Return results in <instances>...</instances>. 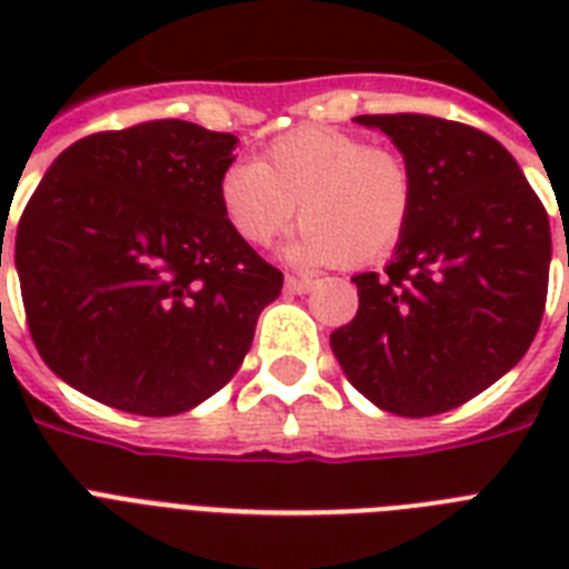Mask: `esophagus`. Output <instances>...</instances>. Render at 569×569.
I'll use <instances>...</instances> for the list:
<instances>
[{"mask_svg": "<svg viewBox=\"0 0 569 569\" xmlns=\"http://www.w3.org/2000/svg\"><path fill=\"white\" fill-rule=\"evenodd\" d=\"M286 289L295 295H303L310 292L312 289V280H307V277H295V274H286Z\"/></svg>", "mask_w": 569, "mask_h": 569, "instance_id": "1", "label": "esophagus"}]
</instances>
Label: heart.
<instances>
[{
	"label": "heart",
	"mask_w": 569,
	"mask_h": 569,
	"mask_svg": "<svg viewBox=\"0 0 569 569\" xmlns=\"http://www.w3.org/2000/svg\"><path fill=\"white\" fill-rule=\"evenodd\" d=\"M416 182L398 150L333 127L274 138L257 162H232L218 203L248 244H268L298 218L289 259L301 266L360 268L396 248L413 212Z\"/></svg>",
	"instance_id": "obj_1"
}]
</instances>
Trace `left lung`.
Wrapping results in <instances>:
<instances>
[{
	"label": "left lung",
	"mask_w": 569,
	"mask_h": 569,
	"mask_svg": "<svg viewBox=\"0 0 569 569\" xmlns=\"http://www.w3.org/2000/svg\"><path fill=\"white\" fill-rule=\"evenodd\" d=\"M357 123L396 141L416 194L392 262L355 277L360 307L330 348L380 410L446 413L529 351L547 307L549 214L481 129L413 111Z\"/></svg>",
	"instance_id": "8db88e82"
}]
</instances>
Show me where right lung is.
<instances>
[{
	"label": "right lung",
	"mask_w": 569,
	"mask_h": 569,
	"mask_svg": "<svg viewBox=\"0 0 569 569\" xmlns=\"http://www.w3.org/2000/svg\"><path fill=\"white\" fill-rule=\"evenodd\" d=\"M232 147L186 120L93 132L29 197L13 241L26 321L73 389L173 416L236 375L283 274L221 212Z\"/></svg>",
	"instance_id": "obj_1"
}]
</instances>
